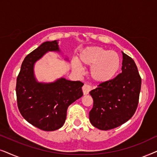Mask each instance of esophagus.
Segmentation results:
<instances>
[{"label": "esophagus", "mask_w": 157, "mask_h": 157, "mask_svg": "<svg viewBox=\"0 0 157 157\" xmlns=\"http://www.w3.org/2000/svg\"><path fill=\"white\" fill-rule=\"evenodd\" d=\"M92 90V87L90 86V85H87L86 84H85L83 85L82 87V92H83V94L84 95H87V94H89L90 91Z\"/></svg>", "instance_id": "obj_1"}]
</instances>
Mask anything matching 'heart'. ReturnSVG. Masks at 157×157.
Instances as JSON below:
<instances>
[{
    "instance_id": "obj_1",
    "label": "heart",
    "mask_w": 157,
    "mask_h": 157,
    "mask_svg": "<svg viewBox=\"0 0 157 157\" xmlns=\"http://www.w3.org/2000/svg\"><path fill=\"white\" fill-rule=\"evenodd\" d=\"M72 70L82 72V67H90V76L94 82L105 83L116 77L121 67L120 57L115 51L100 47H88L80 52L76 60L71 62Z\"/></svg>"
}]
</instances>
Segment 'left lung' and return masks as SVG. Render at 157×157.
Masks as SVG:
<instances>
[{"label":"left lung","mask_w":157,"mask_h":157,"mask_svg":"<svg viewBox=\"0 0 157 157\" xmlns=\"http://www.w3.org/2000/svg\"><path fill=\"white\" fill-rule=\"evenodd\" d=\"M122 54V72L90 92L94 101L90 121L100 130H110L124 124L133 116L139 103L141 77L132 58L123 52Z\"/></svg>","instance_id":"obj_1"}]
</instances>
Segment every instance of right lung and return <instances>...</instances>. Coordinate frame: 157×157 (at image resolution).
<instances>
[{
  "label": "right lung",
  "mask_w": 157,
  "mask_h": 157,
  "mask_svg": "<svg viewBox=\"0 0 157 157\" xmlns=\"http://www.w3.org/2000/svg\"><path fill=\"white\" fill-rule=\"evenodd\" d=\"M62 53L59 41H45L28 54L16 80L18 108L29 124L41 130L52 131L63 126L68 106L83 95L80 81L60 77L54 82L37 80L34 66L47 52ZM64 59L68 61V58Z\"/></svg>",
  "instance_id": "right-lung-1"
}]
</instances>
